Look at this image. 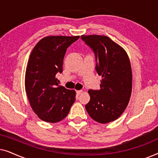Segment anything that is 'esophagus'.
<instances>
[{
  "label": "esophagus",
  "instance_id": "1",
  "mask_svg": "<svg viewBox=\"0 0 158 158\" xmlns=\"http://www.w3.org/2000/svg\"><path fill=\"white\" fill-rule=\"evenodd\" d=\"M82 92H83V90H76V94H77V95H78V96H79L80 94H81V93H82Z\"/></svg>",
  "mask_w": 158,
  "mask_h": 158
}]
</instances>
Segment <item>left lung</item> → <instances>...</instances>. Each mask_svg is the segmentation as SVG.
I'll return each mask as SVG.
<instances>
[{
	"label": "left lung",
	"mask_w": 158,
	"mask_h": 158,
	"mask_svg": "<svg viewBox=\"0 0 158 158\" xmlns=\"http://www.w3.org/2000/svg\"><path fill=\"white\" fill-rule=\"evenodd\" d=\"M94 52L96 70L101 75L100 90H89L85 105L89 116L101 124L114 122L128 105L132 88V72L129 56L120 45L103 35H82Z\"/></svg>",
	"instance_id": "obj_1"
}]
</instances>
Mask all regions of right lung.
Here are the masks:
<instances>
[{
	"mask_svg": "<svg viewBox=\"0 0 158 158\" xmlns=\"http://www.w3.org/2000/svg\"><path fill=\"white\" fill-rule=\"evenodd\" d=\"M80 36H49L32 49L25 74V90L31 107L38 117L56 123L66 117L75 101V91L58 85L57 73L68 47Z\"/></svg>",
	"mask_w": 158,
	"mask_h": 158,
	"instance_id": "right-lung-1",
	"label": "right lung"
}]
</instances>
